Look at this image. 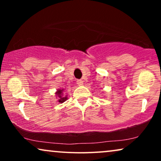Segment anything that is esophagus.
Masks as SVG:
<instances>
[{"label":"esophagus","instance_id":"1","mask_svg":"<svg viewBox=\"0 0 161 161\" xmlns=\"http://www.w3.org/2000/svg\"><path fill=\"white\" fill-rule=\"evenodd\" d=\"M77 84L78 86H82L83 84V81L82 80H77Z\"/></svg>","mask_w":161,"mask_h":161}]
</instances>
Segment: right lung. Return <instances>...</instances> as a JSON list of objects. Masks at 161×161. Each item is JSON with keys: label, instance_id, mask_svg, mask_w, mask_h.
<instances>
[{"label": "right lung", "instance_id": "add662e5", "mask_svg": "<svg viewBox=\"0 0 161 161\" xmlns=\"http://www.w3.org/2000/svg\"><path fill=\"white\" fill-rule=\"evenodd\" d=\"M64 89H58L56 93H55L56 94V97H58V103H63L68 99L67 95H64Z\"/></svg>", "mask_w": 161, "mask_h": 161}]
</instances>
